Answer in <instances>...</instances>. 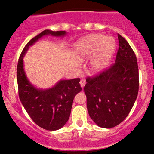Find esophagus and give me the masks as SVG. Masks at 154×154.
I'll use <instances>...</instances> for the list:
<instances>
[{"label": "esophagus", "instance_id": "34e87169", "mask_svg": "<svg viewBox=\"0 0 154 154\" xmlns=\"http://www.w3.org/2000/svg\"><path fill=\"white\" fill-rule=\"evenodd\" d=\"M80 84H81V87H82V88H84V87L85 86V84H86V81L84 80V79H82V80L80 81Z\"/></svg>", "mask_w": 154, "mask_h": 154}]
</instances>
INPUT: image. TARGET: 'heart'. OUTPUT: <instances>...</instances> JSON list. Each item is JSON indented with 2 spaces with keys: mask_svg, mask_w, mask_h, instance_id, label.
<instances>
[{
  "mask_svg": "<svg viewBox=\"0 0 154 154\" xmlns=\"http://www.w3.org/2000/svg\"><path fill=\"white\" fill-rule=\"evenodd\" d=\"M116 43L113 38L106 37L102 34H92L79 41L76 45V53L79 57L85 58L97 55L91 62L94 72H100L113 55Z\"/></svg>",
  "mask_w": 154,
  "mask_h": 154,
  "instance_id": "obj_1",
  "label": "heart"
}]
</instances>
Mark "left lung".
<instances>
[{"label": "left lung", "instance_id": "1", "mask_svg": "<svg viewBox=\"0 0 154 154\" xmlns=\"http://www.w3.org/2000/svg\"><path fill=\"white\" fill-rule=\"evenodd\" d=\"M115 63L95 76L87 77L84 87L92 120L101 128H113L128 116L139 90L136 55L128 42L117 34Z\"/></svg>", "mask_w": 154, "mask_h": 154}]
</instances>
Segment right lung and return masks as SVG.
I'll return each instance as SVG.
<instances>
[{
	"mask_svg": "<svg viewBox=\"0 0 154 154\" xmlns=\"http://www.w3.org/2000/svg\"><path fill=\"white\" fill-rule=\"evenodd\" d=\"M66 31L45 30L31 39L20 56L17 68L18 94L27 113L37 125L44 129L55 131L63 127L70 117L72 101L82 90L80 79L61 80L52 88L41 90L34 87L26 77L23 57L28 49L46 35L63 37Z\"/></svg>",
	"mask_w": 154,
	"mask_h": 154,
	"instance_id": "1",
	"label": "right lung"
}]
</instances>
